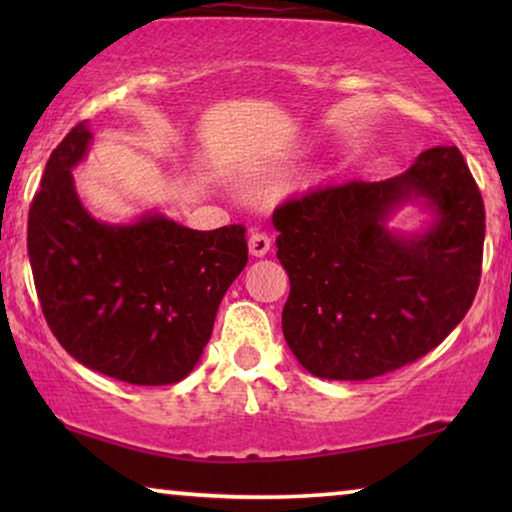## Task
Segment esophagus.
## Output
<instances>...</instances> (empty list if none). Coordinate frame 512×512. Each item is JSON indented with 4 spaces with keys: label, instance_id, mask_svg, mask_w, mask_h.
<instances>
[{
    "label": "esophagus",
    "instance_id": "esophagus-1",
    "mask_svg": "<svg viewBox=\"0 0 512 512\" xmlns=\"http://www.w3.org/2000/svg\"><path fill=\"white\" fill-rule=\"evenodd\" d=\"M270 251V237L261 233V230H254L249 235V254L254 258H263Z\"/></svg>",
    "mask_w": 512,
    "mask_h": 512
}]
</instances>
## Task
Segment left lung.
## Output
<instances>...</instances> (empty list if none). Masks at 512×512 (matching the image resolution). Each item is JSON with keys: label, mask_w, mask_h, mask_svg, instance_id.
<instances>
[{"label": "left lung", "mask_w": 512, "mask_h": 512, "mask_svg": "<svg viewBox=\"0 0 512 512\" xmlns=\"http://www.w3.org/2000/svg\"><path fill=\"white\" fill-rule=\"evenodd\" d=\"M430 216L390 226L403 206ZM291 282L286 345L324 380H370L417 361L466 317L480 282L485 205L457 146L419 153L398 177L349 181L272 214Z\"/></svg>", "instance_id": "left-lung-1"}]
</instances>
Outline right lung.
<instances>
[{
	"instance_id": "add662e5",
	"label": "right lung",
	"mask_w": 512,
	"mask_h": 512,
	"mask_svg": "<svg viewBox=\"0 0 512 512\" xmlns=\"http://www.w3.org/2000/svg\"><path fill=\"white\" fill-rule=\"evenodd\" d=\"M90 142L88 123L62 139L30 205L27 254L41 310L86 368L139 387L174 384L198 366L221 298L247 265L244 228L193 230L158 212L95 219L72 172Z\"/></svg>"
}]
</instances>
